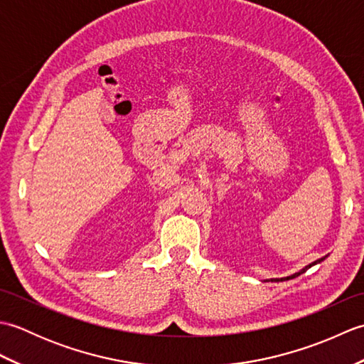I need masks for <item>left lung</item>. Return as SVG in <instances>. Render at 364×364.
<instances>
[{
    "instance_id": "obj_1",
    "label": "left lung",
    "mask_w": 364,
    "mask_h": 364,
    "mask_svg": "<svg viewBox=\"0 0 364 364\" xmlns=\"http://www.w3.org/2000/svg\"><path fill=\"white\" fill-rule=\"evenodd\" d=\"M323 259H326V258H321V259H318V261H314V262H311V264H308L305 269H301L300 270V272H297V274H294V275H291V277H284V278H280V280H277V278H275V280H272V282H284V280H291V278H296V277H299L300 274H304V272H306V270L308 269H310L311 266H314V264H318V262H321V261H323Z\"/></svg>"
}]
</instances>
